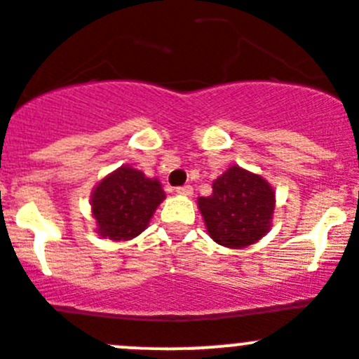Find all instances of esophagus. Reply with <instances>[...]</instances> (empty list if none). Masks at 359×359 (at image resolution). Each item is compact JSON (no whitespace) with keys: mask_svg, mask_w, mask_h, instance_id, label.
I'll return each instance as SVG.
<instances>
[{"mask_svg":"<svg viewBox=\"0 0 359 359\" xmlns=\"http://www.w3.org/2000/svg\"><path fill=\"white\" fill-rule=\"evenodd\" d=\"M177 194H184V196H191L193 194V187L191 186H179L175 187Z\"/></svg>","mask_w":359,"mask_h":359,"instance_id":"esophagus-1","label":"esophagus"}]
</instances>
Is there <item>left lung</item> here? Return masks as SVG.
Returning a JSON list of instances; mask_svg holds the SVG:
<instances>
[{"instance_id": "left-lung-1", "label": "left lung", "mask_w": 359, "mask_h": 359, "mask_svg": "<svg viewBox=\"0 0 359 359\" xmlns=\"http://www.w3.org/2000/svg\"><path fill=\"white\" fill-rule=\"evenodd\" d=\"M198 207L208 235L219 245L240 249L257 242L270 229L276 193L259 175L231 166L214 180L212 194L201 196Z\"/></svg>"}]
</instances>
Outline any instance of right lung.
Returning a JSON list of instances; mask_svg holds the SVG:
<instances>
[{
    "instance_id": "1",
    "label": "right lung",
    "mask_w": 359,
    "mask_h": 359,
    "mask_svg": "<svg viewBox=\"0 0 359 359\" xmlns=\"http://www.w3.org/2000/svg\"><path fill=\"white\" fill-rule=\"evenodd\" d=\"M165 200L159 180L140 170L121 166L98 184L91 198L98 233L110 240H130L147 228L158 205Z\"/></svg>"
}]
</instances>
